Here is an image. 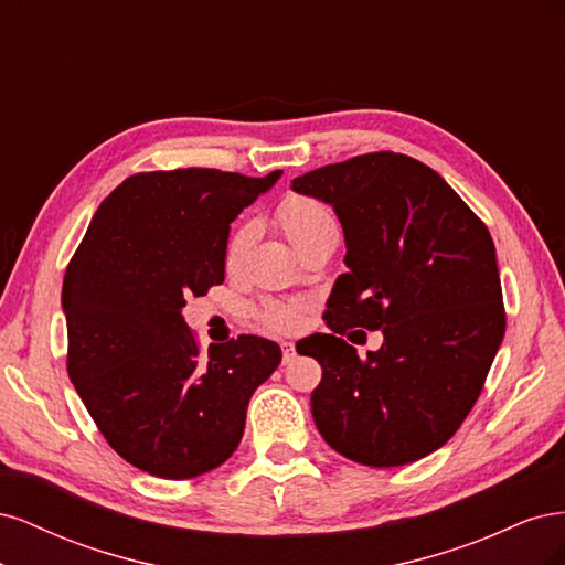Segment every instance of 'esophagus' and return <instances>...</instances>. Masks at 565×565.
<instances>
[{
    "label": "esophagus",
    "instance_id": "34e87169",
    "mask_svg": "<svg viewBox=\"0 0 565 565\" xmlns=\"http://www.w3.org/2000/svg\"><path fill=\"white\" fill-rule=\"evenodd\" d=\"M282 363H289V361H292V358L297 355V351H295V344H292V341H282Z\"/></svg>",
    "mask_w": 565,
    "mask_h": 565
}]
</instances>
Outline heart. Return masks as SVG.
I'll use <instances>...</instances> for the list:
<instances>
[{
    "instance_id": "heart-1",
    "label": "heart",
    "mask_w": 565,
    "mask_h": 565,
    "mask_svg": "<svg viewBox=\"0 0 565 565\" xmlns=\"http://www.w3.org/2000/svg\"><path fill=\"white\" fill-rule=\"evenodd\" d=\"M278 218H280V226L287 235V241L297 247V252H301L306 245H311L322 235L337 233V221H334L332 212L313 198H299V195L287 198L280 204ZM256 231L259 228H256L254 221H245V224H241L231 233L228 243H226V266L228 268H237L243 264V259L254 243ZM301 311H303L301 303H270L264 309V322L273 330L292 332L299 328Z\"/></svg>"
}]
</instances>
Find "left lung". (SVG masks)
<instances>
[{
	"label": "left lung",
	"mask_w": 565,
	"mask_h": 565,
	"mask_svg": "<svg viewBox=\"0 0 565 565\" xmlns=\"http://www.w3.org/2000/svg\"><path fill=\"white\" fill-rule=\"evenodd\" d=\"M292 191L334 210L349 273L328 297L332 334L297 351L322 367L311 413L330 448L365 467H401L452 438L504 337L494 243L431 167L370 152L297 177ZM382 329L358 359L338 334Z\"/></svg>",
	"instance_id": "obj_1"
}]
</instances>
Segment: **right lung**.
Returning a JSON list of instances; mask_svg holds the SVG:
<instances>
[{
  "instance_id": "add662e5",
  "label": "right lung",
  "mask_w": 565,
  "mask_h": 565,
  "mask_svg": "<svg viewBox=\"0 0 565 565\" xmlns=\"http://www.w3.org/2000/svg\"><path fill=\"white\" fill-rule=\"evenodd\" d=\"M280 177L136 174L92 216L63 280L67 374L136 469L183 481L224 465L252 393L280 365L276 341L254 334L200 355L181 313L224 282L231 224Z\"/></svg>"
}]
</instances>
